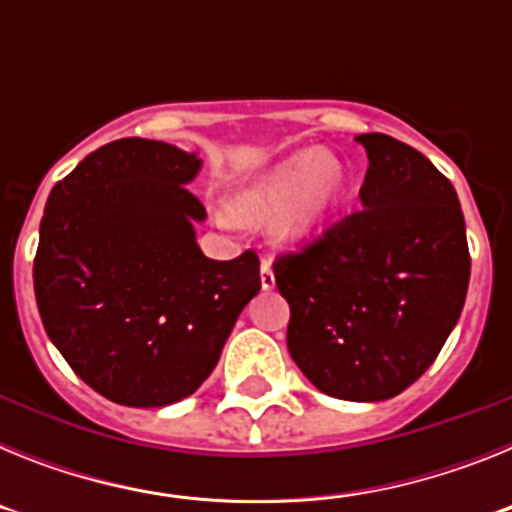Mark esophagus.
<instances>
[{"label":"esophagus","mask_w":512,"mask_h":512,"mask_svg":"<svg viewBox=\"0 0 512 512\" xmlns=\"http://www.w3.org/2000/svg\"><path fill=\"white\" fill-rule=\"evenodd\" d=\"M277 279H274V271H271V261L269 259H261V289H274Z\"/></svg>","instance_id":"obj_1"}]
</instances>
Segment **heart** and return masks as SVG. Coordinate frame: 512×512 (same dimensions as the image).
<instances>
[{"mask_svg":"<svg viewBox=\"0 0 512 512\" xmlns=\"http://www.w3.org/2000/svg\"><path fill=\"white\" fill-rule=\"evenodd\" d=\"M346 187V166L320 148H305L266 174L256 176L233 202L246 220L266 223L277 217L282 235H305L325 220ZM223 223L233 215L223 212Z\"/></svg>","mask_w":512,"mask_h":512,"instance_id":"obj_1","label":"heart"}]
</instances>
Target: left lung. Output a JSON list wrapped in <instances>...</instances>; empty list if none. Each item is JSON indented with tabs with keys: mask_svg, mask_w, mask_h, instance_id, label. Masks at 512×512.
<instances>
[{
	"mask_svg": "<svg viewBox=\"0 0 512 512\" xmlns=\"http://www.w3.org/2000/svg\"><path fill=\"white\" fill-rule=\"evenodd\" d=\"M369 156L361 210L274 261L289 302L287 348L338 400H390L436 361L467 300V228L436 166L384 133L356 135Z\"/></svg>",
	"mask_w": 512,
	"mask_h": 512,
	"instance_id": "obj_1",
	"label": "left lung"
}]
</instances>
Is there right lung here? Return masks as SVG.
I'll return each instance as SVG.
<instances>
[{"label": "right lung", "mask_w": 512, "mask_h": 512, "mask_svg": "<svg viewBox=\"0 0 512 512\" xmlns=\"http://www.w3.org/2000/svg\"><path fill=\"white\" fill-rule=\"evenodd\" d=\"M202 161L146 138L112 140L51 189L33 264L45 333L84 382L128 408H164L212 374L259 295L256 251L212 261L187 184Z\"/></svg>", "instance_id": "add662e5"}]
</instances>
